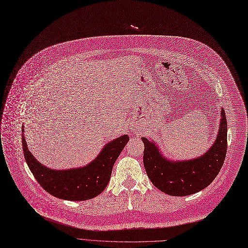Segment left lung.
<instances>
[{"mask_svg": "<svg viewBox=\"0 0 248 248\" xmlns=\"http://www.w3.org/2000/svg\"><path fill=\"white\" fill-rule=\"evenodd\" d=\"M220 117L215 143L202 156L193 160H168L153 141L142 137L145 145L144 167L156 187L167 195L184 197L200 192L216 179L227 150V122L223 109Z\"/></svg>", "mask_w": 248, "mask_h": 248, "instance_id": "left-lung-1", "label": "left lung"}]
</instances>
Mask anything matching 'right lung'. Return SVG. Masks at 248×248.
I'll return each mask as SVG.
<instances>
[{"label":"right lung","mask_w":248,"mask_h":248,"mask_svg":"<svg viewBox=\"0 0 248 248\" xmlns=\"http://www.w3.org/2000/svg\"><path fill=\"white\" fill-rule=\"evenodd\" d=\"M128 141L129 136L123 135L107 143L100 154L84 167L52 170L36 161L28 149L24 133L22 134L25 159L35 180L51 196L75 202L93 199L103 192L110 180L114 163Z\"/></svg>","instance_id":"obj_1"}]
</instances>
